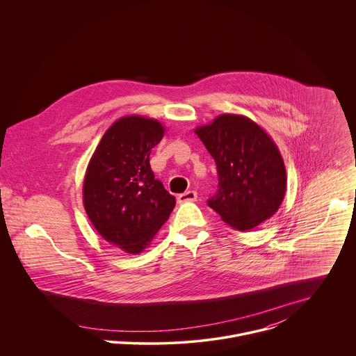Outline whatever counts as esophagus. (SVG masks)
<instances>
[{
  "mask_svg": "<svg viewBox=\"0 0 356 356\" xmlns=\"http://www.w3.org/2000/svg\"><path fill=\"white\" fill-rule=\"evenodd\" d=\"M178 203H189V202H196L197 200V192L195 191H188L185 193H181L178 197H177Z\"/></svg>",
  "mask_w": 356,
  "mask_h": 356,
  "instance_id": "obj_1",
  "label": "esophagus"
}]
</instances>
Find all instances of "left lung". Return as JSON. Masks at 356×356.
Segmentation results:
<instances>
[{"label":"left lung","mask_w":356,"mask_h":356,"mask_svg":"<svg viewBox=\"0 0 356 356\" xmlns=\"http://www.w3.org/2000/svg\"><path fill=\"white\" fill-rule=\"evenodd\" d=\"M195 133L213 157L218 192L208 205L237 230L271 218L286 191L282 156L271 137L247 116L223 113Z\"/></svg>","instance_id":"obj_1"}]
</instances>
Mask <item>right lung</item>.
Wrapping results in <instances>:
<instances>
[{
  "label": "right lung",
  "mask_w": 356,
  "mask_h": 356,
  "mask_svg": "<svg viewBox=\"0 0 356 356\" xmlns=\"http://www.w3.org/2000/svg\"><path fill=\"white\" fill-rule=\"evenodd\" d=\"M163 136L156 119L120 118L102 136L86 170L85 211L102 238L127 254L143 252L175 207L149 164Z\"/></svg>",
  "instance_id": "1"
}]
</instances>
